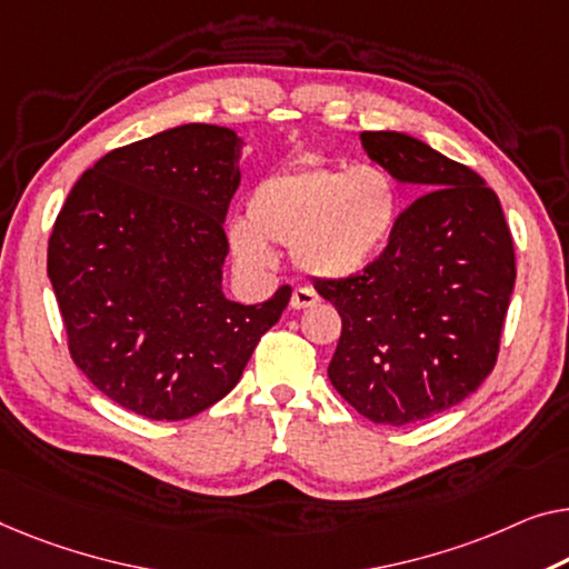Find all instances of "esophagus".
<instances>
[{"mask_svg": "<svg viewBox=\"0 0 569 569\" xmlns=\"http://www.w3.org/2000/svg\"><path fill=\"white\" fill-rule=\"evenodd\" d=\"M319 301V296L311 291L307 286H299L296 291L291 293V309H309L313 303Z\"/></svg>", "mask_w": 569, "mask_h": 569, "instance_id": "obj_1", "label": "esophagus"}]
</instances>
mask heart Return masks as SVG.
<instances>
[{
  "instance_id": "obj_1",
  "label": "heart",
  "mask_w": 569,
  "mask_h": 569,
  "mask_svg": "<svg viewBox=\"0 0 569 569\" xmlns=\"http://www.w3.org/2000/svg\"><path fill=\"white\" fill-rule=\"evenodd\" d=\"M398 186L376 166H293L262 178L248 214L230 222L234 258L250 270L276 266L273 242L291 244L299 268L350 278L386 250L398 222Z\"/></svg>"
}]
</instances>
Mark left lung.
<instances>
[{
    "label": "left lung",
    "instance_id": "8db88e82",
    "mask_svg": "<svg viewBox=\"0 0 569 569\" xmlns=\"http://www.w3.org/2000/svg\"><path fill=\"white\" fill-rule=\"evenodd\" d=\"M368 158L421 197L360 276L313 288L342 317L329 380L362 417L403 427L465 401L496 366L516 281L501 201L468 166L403 132H362Z\"/></svg>",
    "mask_w": 569,
    "mask_h": 569
}]
</instances>
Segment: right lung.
Here are the masks:
<instances>
[{
    "label": "right lung",
    "mask_w": 569,
    "mask_h": 569,
    "mask_svg": "<svg viewBox=\"0 0 569 569\" xmlns=\"http://www.w3.org/2000/svg\"><path fill=\"white\" fill-rule=\"evenodd\" d=\"M230 127L181 124L99 158L48 240L68 350L101 393L152 421L197 417L240 380L291 286L256 307L222 293L240 186Z\"/></svg>",
    "instance_id": "obj_1"
}]
</instances>
